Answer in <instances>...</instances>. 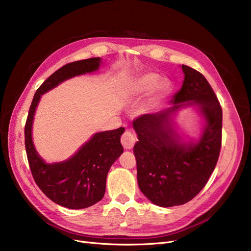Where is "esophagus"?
<instances>
[{
	"label": "esophagus",
	"mask_w": 251,
	"mask_h": 251,
	"mask_svg": "<svg viewBox=\"0 0 251 251\" xmlns=\"http://www.w3.org/2000/svg\"><path fill=\"white\" fill-rule=\"evenodd\" d=\"M136 141V137L130 132V131H125L124 134L121 136V143L124 149L131 150L134 147Z\"/></svg>",
	"instance_id": "esophagus-1"
}]
</instances>
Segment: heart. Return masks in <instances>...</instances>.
<instances>
[{"label":"heart","instance_id":"obj_1","mask_svg":"<svg viewBox=\"0 0 251 251\" xmlns=\"http://www.w3.org/2000/svg\"><path fill=\"white\" fill-rule=\"evenodd\" d=\"M160 83V77L156 74H146L139 78H137L135 81H133L129 85L128 92L131 96H140L146 95L151 91L158 83ZM159 91L162 95H166L170 89V84L167 81H163L159 85Z\"/></svg>","mask_w":251,"mask_h":251}]
</instances>
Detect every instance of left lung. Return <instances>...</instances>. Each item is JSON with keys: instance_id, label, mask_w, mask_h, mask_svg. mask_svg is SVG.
<instances>
[{"instance_id": "1", "label": "left lung", "mask_w": 251, "mask_h": 251, "mask_svg": "<svg viewBox=\"0 0 251 251\" xmlns=\"http://www.w3.org/2000/svg\"><path fill=\"white\" fill-rule=\"evenodd\" d=\"M182 70L185 77L173 97V107L133 121L139 140L133 149L139 189L163 207L186 203L201 191L222 147L223 111L216 94L201 72L186 65ZM185 101L199 105L207 121L202 138L194 145L180 143L169 123V114Z\"/></svg>"}]
</instances>
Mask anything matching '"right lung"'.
I'll return each mask as SVG.
<instances>
[{
    "label": "right lung",
    "mask_w": 251,
    "mask_h": 251,
    "mask_svg": "<svg viewBox=\"0 0 251 251\" xmlns=\"http://www.w3.org/2000/svg\"><path fill=\"white\" fill-rule=\"evenodd\" d=\"M100 63V58L75 61L48 77L35 92L24 128L26 154L36 185L51 201L72 209L94 205L103 197L109 170L123 152L120 137L125 129L97 133L68 161L49 165L39 157L31 140L33 115L43 94L66 79L98 70Z\"/></svg>",
    "instance_id": "obj_1"
}]
</instances>
